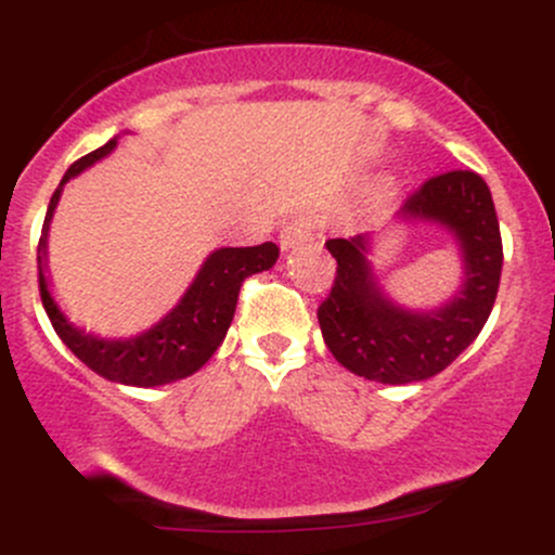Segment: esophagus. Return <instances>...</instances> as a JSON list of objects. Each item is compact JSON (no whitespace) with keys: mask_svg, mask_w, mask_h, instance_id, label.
I'll list each match as a JSON object with an SVG mask.
<instances>
[{"mask_svg":"<svg viewBox=\"0 0 555 555\" xmlns=\"http://www.w3.org/2000/svg\"><path fill=\"white\" fill-rule=\"evenodd\" d=\"M319 231V222L309 215H298L295 220H289L282 231V246L284 249H295V246H304L313 233Z\"/></svg>","mask_w":555,"mask_h":555,"instance_id":"1","label":"esophagus"}]
</instances>
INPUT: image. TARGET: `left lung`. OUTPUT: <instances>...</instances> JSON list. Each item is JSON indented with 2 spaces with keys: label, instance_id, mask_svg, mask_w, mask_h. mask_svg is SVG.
Returning a JSON list of instances; mask_svg holds the SVG:
<instances>
[{
  "label": "left lung",
  "instance_id": "obj_1",
  "mask_svg": "<svg viewBox=\"0 0 555 555\" xmlns=\"http://www.w3.org/2000/svg\"><path fill=\"white\" fill-rule=\"evenodd\" d=\"M402 217L451 228L464 255V284L443 309L411 313L378 293L365 260L367 238H330L335 279L317 317L324 344L346 371L378 384H411L438 376L483 330L502 276V236L483 177L453 169L413 190Z\"/></svg>",
  "mask_w": 555,
  "mask_h": 555
}]
</instances>
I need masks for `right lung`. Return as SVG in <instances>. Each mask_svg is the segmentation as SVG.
I'll return each mask as SVG.
<instances>
[{
	"instance_id": "1",
	"label": "right lung",
	"mask_w": 555,
	"mask_h": 555,
	"mask_svg": "<svg viewBox=\"0 0 555 555\" xmlns=\"http://www.w3.org/2000/svg\"><path fill=\"white\" fill-rule=\"evenodd\" d=\"M117 139H109L104 147L93 150V153L82 155L80 160L69 166V171L61 179L59 190L53 193L48 206V217H44V228L48 233V222L53 217L55 204H59L61 188L66 179L80 173L93 160L104 158ZM44 238L37 251V271H39V298H42L44 311H48L50 324L59 333V338L69 346L72 354L80 362H86L93 373L109 378V382L128 384V386H160L179 382V378L190 376L206 365L217 346L225 338L228 327L236 313L238 293H242L244 279L251 273L268 271L276 262L279 246L273 242L257 244V246H225L217 249L204 268L198 271L195 282L179 300V306L169 317L160 319L153 330L137 335L128 340H104L86 335L82 330L72 327L53 304L48 293V282H44Z\"/></svg>"
}]
</instances>
